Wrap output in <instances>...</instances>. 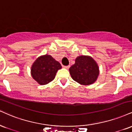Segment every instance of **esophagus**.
Masks as SVG:
<instances>
[{"instance_id": "1", "label": "esophagus", "mask_w": 132, "mask_h": 132, "mask_svg": "<svg viewBox=\"0 0 132 132\" xmlns=\"http://www.w3.org/2000/svg\"><path fill=\"white\" fill-rule=\"evenodd\" d=\"M64 68H66V69H69L70 68V66H64Z\"/></svg>"}]
</instances>
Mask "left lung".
Here are the masks:
<instances>
[{
    "mask_svg": "<svg viewBox=\"0 0 132 132\" xmlns=\"http://www.w3.org/2000/svg\"><path fill=\"white\" fill-rule=\"evenodd\" d=\"M69 70L73 80L84 85L93 84L99 75L97 64L92 57L88 56L77 57L75 64Z\"/></svg>",
    "mask_w": 132,
    "mask_h": 132,
    "instance_id": "8db88e82",
    "label": "left lung"
}]
</instances>
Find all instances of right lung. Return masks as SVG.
<instances>
[{"mask_svg":"<svg viewBox=\"0 0 132 132\" xmlns=\"http://www.w3.org/2000/svg\"><path fill=\"white\" fill-rule=\"evenodd\" d=\"M61 68L59 62L52 56L45 55L37 58L31 68V75L40 85H45L53 80L57 71Z\"/></svg>","mask_w":132,"mask_h":132,"instance_id":"1","label":"right lung"}]
</instances>
